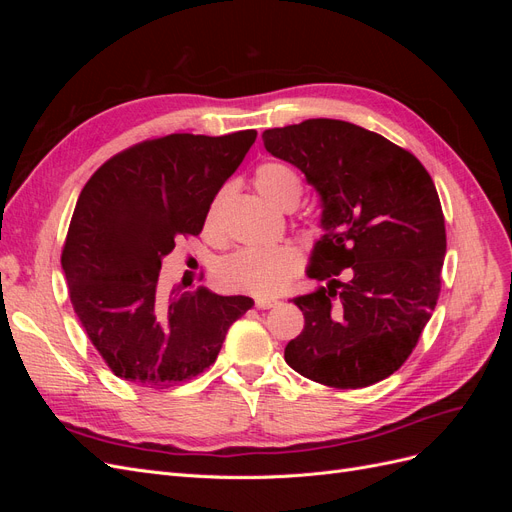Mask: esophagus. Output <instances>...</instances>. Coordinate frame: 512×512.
Returning a JSON list of instances; mask_svg holds the SVG:
<instances>
[{"instance_id":"obj_1","label":"esophagus","mask_w":512,"mask_h":512,"mask_svg":"<svg viewBox=\"0 0 512 512\" xmlns=\"http://www.w3.org/2000/svg\"><path fill=\"white\" fill-rule=\"evenodd\" d=\"M254 303H256L258 309H271V307L277 305V301H275V299H269V297H258Z\"/></svg>"}]
</instances>
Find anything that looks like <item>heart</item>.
Masks as SVG:
<instances>
[{
    "mask_svg": "<svg viewBox=\"0 0 512 512\" xmlns=\"http://www.w3.org/2000/svg\"><path fill=\"white\" fill-rule=\"evenodd\" d=\"M254 183L258 192L275 207L297 205L303 194V183L297 170L282 162H265L256 168ZM224 194L213 198L207 211V226H213L222 205ZM303 267V256L290 243L269 247H241L218 262V282L237 292L258 294V297H273L286 290V286L299 275Z\"/></svg>",
    "mask_w": 512,
    "mask_h": 512,
    "instance_id": "obj_1",
    "label": "heart"
}]
</instances>
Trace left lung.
<instances>
[{
    "label": "left lung",
    "mask_w": 512,
    "mask_h": 512,
    "mask_svg": "<svg viewBox=\"0 0 512 512\" xmlns=\"http://www.w3.org/2000/svg\"><path fill=\"white\" fill-rule=\"evenodd\" d=\"M322 200L324 235L307 275L327 282L292 299L305 327L284 350L301 376L363 389L408 361L442 288L446 228L425 166L376 132L307 119L262 132Z\"/></svg>",
    "instance_id": "8db88e82"
}]
</instances>
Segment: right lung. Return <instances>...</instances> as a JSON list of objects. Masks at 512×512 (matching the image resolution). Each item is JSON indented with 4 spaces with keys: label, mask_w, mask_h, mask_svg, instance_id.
<instances>
[{
    "label": "right lung",
    "mask_w": 512,
    "mask_h": 512,
    "mask_svg": "<svg viewBox=\"0 0 512 512\" xmlns=\"http://www.w3.org/2000/svg\"><path fill=\"white\" fill-rule=\"evenodd\" d=\"M256 141L168 134L106 160L81 190L61 267L89 342L121 380L170 389L215 363L230 324L254 305L207 288L160 286L162 258L196 237L224 181Z\"/></svg>",
    "instance_id": "add662e5"
}]
</instances>
